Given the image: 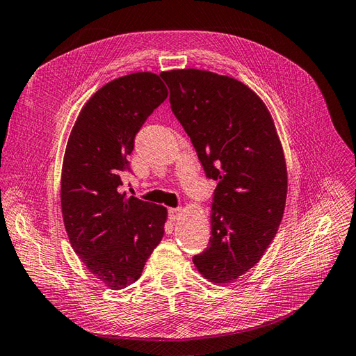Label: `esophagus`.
I'll list each match as a JSON object with an SVG mask.
<instances>
[{
	"label": "esophagus",
	"mask_w": 356,
	"mask_h": 356,
	"mask_svg": "<svg viewBox=\"0 0 356 356\" xmlns=\"http://www.w3.org/2000/svg\"><path fill=\"white\" fill-rule=\"evenodd\" d=\"M180 215H181V209L180 207H171L170 211H168V216H170L171 221H177L179 218H180Z\"/></svg>",
	"instance_id": "34e87169"
}]
</instances>
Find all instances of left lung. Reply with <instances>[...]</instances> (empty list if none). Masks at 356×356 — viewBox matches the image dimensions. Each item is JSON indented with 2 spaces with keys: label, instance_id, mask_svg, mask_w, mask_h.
I'll list each match as a JSON object with an SVG mask.
<instances>
[{
  "label": "left lung",
  "instance_id": "8db88e82",
  "mask_svg": "<svg viewBox=\"0 0 356 356\" xmlns=\"http://www.w3.org/2000/svg\"><path fill=\"white\" fill-rule=\"evenodd\" d=\"M161 76L206 176L218 181L209 247L193 261L211 282H233L260 261L284 213L287 168L275 124L238 79L198 69Z\"/></svg>",
  "mask_w": 356,
  "mask_h": 356
}]
</instances>
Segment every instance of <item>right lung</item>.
I'll return each instance as SVG.
<instances>
[{
	"label": "right lung",
	"instance_id": "add662e5",
	"mask_svg": "<svg viewBox=\"0 0 356 356\" xmlns=\"http://www.w3.org/2000/svg\"><path fill=\"white\" fill-rule=\"evenodd\" d=\"M168 96L159 75L136 72L109 81L81 109L61 170V212L72 248L113 290L141 277L167 221L163 206L118 193L135 135Z\"/></svg>",
	"mask_w": 356,
	"mask_h": 356
}]
</instances>
